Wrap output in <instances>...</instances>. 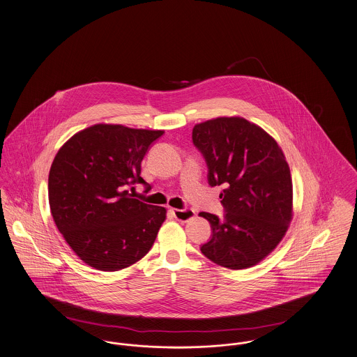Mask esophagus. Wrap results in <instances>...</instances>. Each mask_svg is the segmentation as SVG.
I'll return each mask as SVG.
<instances>
[{"label":"esophagus","mask_w":357,"mask_h":357,"mask_svg":"<svg viewBox=\"0 0 357 357\" xmlns=\"http://www.w3.org/2000/svg\"><path fill=\"white\" fill-rule=\"evenodd\" d=\"M172 215L178 220V222H188L195 218V211L192 208H185V209H172Z\"/></svg>","instance_id":"obj_1"}]
</instances>
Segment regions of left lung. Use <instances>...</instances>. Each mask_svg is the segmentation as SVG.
Here are the masks:
<instances>
[{
  "instance_id": "1",
  "label": "left lung",
  "mask_w": 357,
  "mask_h": 357,
  "mask_svg": "<svg viewBox=\"0 0 357 357\" xmlns=\"http://www.w3.org/2000/svg\"><path fill=\"white\" fill-rule=\"evenodd\" d=\"M211 187L220 193L225 219L200 212L212 228L202 245L209 261L231 270L252 267L275 250L293 219V183L277 141L242 116H218L195 125Z\"/></svg>"
}]
</instances>
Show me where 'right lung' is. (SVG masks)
I'll return each mask as SVG.
<instances>
[{
	"mask_svg": "<svg viewBox=\"0 0 357 357\" xmlns=\"http://www.w3.org/2000/svg\"><path fill=\"white\" fill-rule=\"evenodd\" d=\"M164 130L96 123L74 134L56 153L48 200L57 229L76 255L100 271H118L144 258L167 219L164 206L132 199L146 184L141 162Z\"/></svg>",
	"mask_w": 357,
	"mask_h": 357,
	"instance_id": "right-lung-1",
	"label": "right lung"
}]
</instances>
